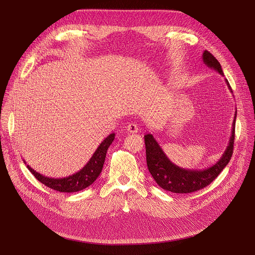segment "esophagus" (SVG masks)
Here are the masks:
<instances>
[{
	"label": "esophagus",
	"instance_id": "esophagus-1",
	"mask_svg": "<svg viewBox=\"0 0 255 255\" xmlns=\"http://www.w3.org/2000/svg\"><path fill=\"white\" fill-rule=\"evenodd\" d=\"M126 130L128 131V133H130V134H133V133H136L138 131V126L135 123H129L126 127Z\"/></svg>",
	"mask_w": 255,
	"mask_h": 255
}]
</instances>
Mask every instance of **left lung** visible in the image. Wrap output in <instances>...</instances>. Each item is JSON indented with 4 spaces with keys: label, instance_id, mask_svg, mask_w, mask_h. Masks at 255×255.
<instances>
[{
    "label": "left lung",
    "instance_id": "8db88e82",
    "mask_svg": "<svg viewBox=\"0 0 255 255\" xmlns=\"http://www.w3.org/2000/svg\"><path fill=\"white\" fill-rule=\"evenodd\" d=\"M204 63L219 74L223 75L220 63L214 57L211 52L205 50L203 53ZM230 91L233 93L229 82L225 79ZM237 112L235 114V120L233 122L232 135L226 150L218 161L213 166L203 169H186L179 167L172 163L168 157L165 155L161 146L156 141L152 134L144 135L145 143V154H146V164H148L149 171L156 183L164 190L173 193H190L203 189L215 180L223 168L230 162L234 150L235 141V126H236Z\"/></svg>",
    "mask_w": 255,
    "mask_h": 255
}]
</instances>
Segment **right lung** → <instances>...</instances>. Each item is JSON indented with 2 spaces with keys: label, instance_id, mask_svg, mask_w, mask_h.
<instances>
[{
  "label": "right lung",
  "instance_id": "right-lung-1",
  "mask_svg": "<svg viewBox=\"0 0 255 255\" xmlns=\"http://www.w3.org/2000/svg\"><path fill=\"white\" fill-rule=\"evenodd\" d=\"M115 135V133H112V134L104 138V140L99 144L95 153L93 154V156L89 160V162L82 169L73 173L71 176L59 179L49 178L37 172L30 165H26V167H28V169L33 173L38 181H40L42 184H44L45 186L49 187V188L53 190L67 193L80 191L92 185L99 177L100 172L102 171L107 149L110 148V145L114 141ZM23 162L24 164H26L25 161Z\"/></svg>",
  "mask_w": 255,
  "mask_h": 255
}]
</instances>
